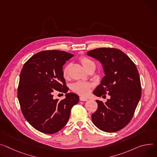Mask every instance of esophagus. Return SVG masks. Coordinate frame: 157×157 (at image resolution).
Listing matches in <instances>:
<instances>
[{
  "label": "esophagus",
  "instance_id": "esophagus-1",
  "mask_svg": "<svg viewBox=\"0 0 157 157\" xmlns=\"http://www.w3.org/2000/svg\"><path fill=\"white\" fill-rule=\"evenodd\" d=\"M79 100L81 101H88V99L87 98H85L84 97H80L79 98Z\"/></svg>",
  "mask_w": 157,
  "mask_h": 157
}]
</instances>
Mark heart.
<instances>
[{
    "label": "heart",
    "mask_w": 157,
    "mask_h": 157,
    "mask_svg": "<svg viewBox=\"0 0 157 157\" xmlns=\"http://www.w3.org/2000/svg\"><path fill=\"white\" fill-rule=\"evenodd\" d=\"M81 63L84 68L88 71L91 68L95 67L94 63L86 57H81L79 59ZM71 68V64H67L63 69V76L65 79L69 78V70ZM93 87V84L90 82H78L73 84L71 86V90L75 93H77L81 96H86L90 92L91 88Z\"/></svg>",
    "instance_id": "obj_1"
}]
</instances>
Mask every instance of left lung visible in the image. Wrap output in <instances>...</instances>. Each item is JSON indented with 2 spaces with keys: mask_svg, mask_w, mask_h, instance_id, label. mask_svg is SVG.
Wrapping results in <instances>:
<instances>
[{
  "mask_svg": "<svg viewBox=\"0 0 157 157\" xmlns=\"http://www.w3.org/2000/svg\"><path fill=\"white\" fill-rule=\"evenodd\" d=\"M87 54L101 63L105 75L93 94L110 96L105 103L96 100L98 109L91 116L92 121L103 132H118L131 121L140 99L138 71L129 57L118 49L98 48Z\"/></svg>",
  "mask_w": 157,
  "mask_h": 157,
  "instance_id": "1",
  "label": "left lung"
}]
</instances>
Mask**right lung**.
I'll list each match as a JSON object with an SVG mask.
<instances>
[{
	"mask_svg": "<svg viewBox=\"0 0 157 157\" xmlns=\"http://www.w3.org/2000/svg\"><path fill=\"white\" fill-rule=\"evenodd\" d=\"M74 55L58 50L39 52L23 66L17 97L26 120L37 130L53 134L67 123L71 109L79 96L69 93L63 76V66ZM56 91L66 93L61 101L53 98Z\"/></svg>",
	"mask_w": 157,
	"mask_h": 157,
	"instance_id": "1",
	"label": "right lung"
}]
</instances>
